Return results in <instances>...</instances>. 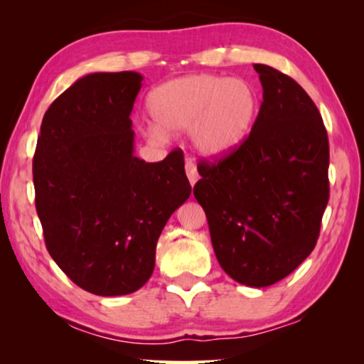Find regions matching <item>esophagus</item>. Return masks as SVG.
Here are the masks:
<instances>
[{
	"label": "esophagus",
	"mask_w": 364,
	"mask_h": 364,
	"mask_svg": "<svg viewBox=\"0 0 364 364\" xmlns=\"http://www.w3.org/2000/svg\"><path fill=\"white\" fill-rule=\"evenodd\" d=\"M186 175H188V180L191 183V186H194V184L197 183V180H199V173H197V168L196 165L193 162H186Z\"/></svg>",
	"instance_id": "1"
}]
</instances>
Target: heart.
<instances>
[{"label":"heart","mask_w":364,"mask_h":364,"mask_svg":"<svg viewBox=\"0 0 364 364\" xmlns=\"http://www.w3.org/2000/svg\"><path fill=\"white\" fill-rule=\"evenodd\" d=\"M260 97L244 78L191 73L159 85L147 96L156 128L149 134L191 130V143L202 157L217 160L241 146L254 128Z\"/></svg>","instance_id":"heart-1"}]
</instances>
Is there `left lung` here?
I'll return each instance as SVG.
<instances>
[{
	"label": "left lung",
	"instance_id": "8db88e82",
	"mask_svg": "<svg viewBox=\"0 0 364 364\" xmlns=\"http://www.w3.org/2000/svg\"><path fill=\"white\" fill-rule=\"evenodd\" d=\"M263 102L236 151L197 165L194 197L204 208L220 267L234 281L267 287L315 249L329 200V141L305 90L255 64Z\"/></svg>",
	"mask_w": 364,
	"mask_h": 364
}]
</instances>
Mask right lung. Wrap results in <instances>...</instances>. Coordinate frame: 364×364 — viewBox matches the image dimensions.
Segmentation results:
<instances>
[{"mask_svg": "<svg viewBox=\"0 0 364 364\" xmlns=\"http://www.w3.org/2000/svg\"><path fill=\"white\" fill-rule=\"evenodd\" d=\"M138 72L78 78L43 117L33 156L36 213L46 249L78 287L101 297L143 287L165 223L191 196L183 151L134 156Z\"/></svg>", "mask_w": 364, "mask_h": 364, "instance_id": "right-lung-1", "label": "right lung"}]
</instances>
